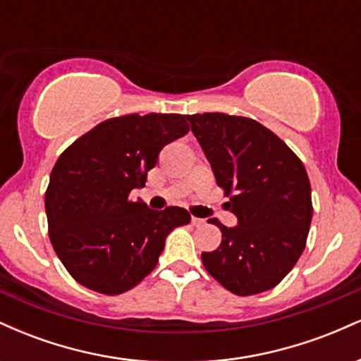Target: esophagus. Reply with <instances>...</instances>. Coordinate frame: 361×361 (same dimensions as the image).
Here are the masks:
<instances>
[{"label":"esophagus","mask_w":361,"mask_h":361,"mask_svg":"<svg viewBox=\"0 0 361 361\" xmlns=\"http://www.w3.org/2000/svg\"><path fill=\"white\" fill-rule=\"evenodd\" d=\"M192 224H193V226L200 227V226H204V224H205V219H198V217H193V215H192Z\"/></svg>","instance_id":"1"}]
</instances>
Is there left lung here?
I'll return each instance as SVG.
<instances>
[{"label": "left lung", "mask_w": 361, "mask_h": 361, "mask_svg": "<svg viewBox=\"0 0 361 361\" xmlns=\"http://www.w3.org/2000/svg\"><path fill=\"white\" fill-rule=\"evenodd\" d=\"M193 135L224 188L238 226L217 219L222 243L202 252L205 270L235 295L279 285L295 267L307 241L312 200L307 171L270 128L226 114L186 115Z\"/></svg>", "instance_id": "left-lung-1"}]
</instances>
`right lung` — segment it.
<instances>
[{
  "instance_id": "obj_1",
  "label": "right lung",
  "mask_w": 361,
  "mask_h": 361,
  "mask_svg": "<svg viewBox=\"0 0 361 361\" xmlns=\"http://www.w3.org/2000/svg\"><path fill=\"white\" fill-rule=\"evenodd\" d=\"M186 115H123L98 123L57 159L45 192L49 238L78 283L118 295L156 268L168 234L190 222L181 207L151 210L128 198L161 149L188 132Z\"/></svg>"
}]
</instances>
